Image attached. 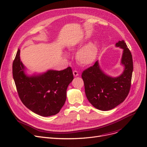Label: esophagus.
Returning a JSON list of instances; mask_svg holds the SVG:
<instances>
[{"label": "esophagus", "mask_w": 147, "mask_h": 147, "mask_svg": "<svg viewBox=\"0 0 147 147\" xmlns=\"http://www.w3.org/2000/svg\"><path fill=\"white\" fill-rule=\"evenodd\" d=\"M73 75H74V77H77V76H78V71H76V70H74L73 72Z\"/></svg>", "instance_id": "obj_1"}]
</instances>
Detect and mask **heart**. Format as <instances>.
<instances>
[{"label":"heart","mask_w":147,"mask_h":147,"mask_svg":"<svg viewBox=\"0 0 147 147\" xmlns=\"http://www.w3.org/2000/svg\"><path fill=\"white\" fill-rule=\"evenodd\" d=\"M97 42H91L82 47L76 54L77 61L82 65H89L95 61L98 52Z\"/></svg>","instance_id":"heart-1"}]
</instances>
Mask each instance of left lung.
<instances>
[{
  "label": "left lung",
  "instance_id": "8db88e82",
  "mask_svg": "<svg viewBox=\"0 0 147 147\" xmlns=\"http://www.w3.org/2000/svg\"><path fill=\"white\" fill-rule=\"evenodd\" d=\"M116 45L123 49L121 63L124 70L120 76L113 78L105 74L98 61L84 70L81 75L88 100L101 111L116 107L126 98L130 90L133 70L132 55L124 40H119Z\"/></svg>",
  "mask_w": 147,
  "mask_h": 147
}]
</instances>
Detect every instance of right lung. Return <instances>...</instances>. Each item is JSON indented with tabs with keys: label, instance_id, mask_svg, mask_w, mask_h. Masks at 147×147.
I'll use <instances>...</instances> for the list:
<instances>
[{
	"label": "right lung",
	"instance_id": "right-lung-1",
	"mask_svg": "<svg viewBox=\"0 0 147 147\" xmlns=\"http://www.w3.org/2000/svg\"><path fill=\"white\" fill-rule=\"evenodd\" d=\"M20 52L18 49L13 63V76L20 99L27 108L40 116L58 113L66 102L67 87L74 78L71 67L27 76Z\"/></svg>",
	"mask_w": 147,
	"mask_h": 147
}]
</instances>
